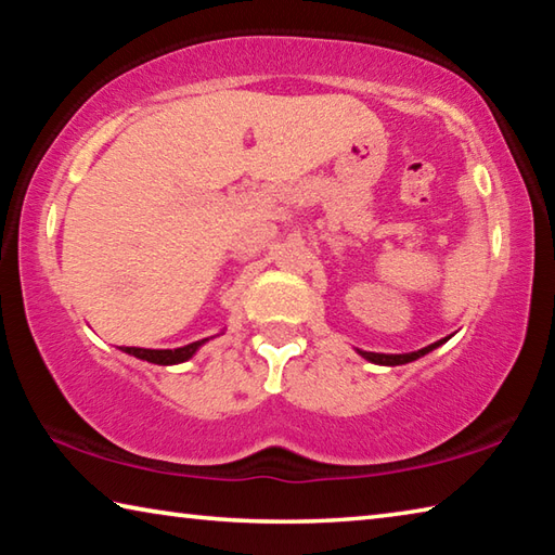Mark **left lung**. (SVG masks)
Masks as SVG:
<instances>
[{
    "instance_id": "8db88e82",
    "label": "left lung",
    "mask_w": 555,
    "mask_h": 555,
    "mask_svg": "<svg viewBox=\"0 0 555 555\" xmlns=\"http://www.w3.org/2000/svg\"><path fill=\"white\" fill-rule=\"evenodd\" d=\"M443 343H448V337H443V340H438L428 347H421V350H416V352H403V354H384V352H367V350H357V352H360L367 362L384 364V367H397V364H406V362L418 360V357L428 354L430 350H436V347H440Z\"/></svg>"
}]
</instances>
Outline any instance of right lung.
Segmentation results:
<instances>
[{"instance_id":"add662e5","label":"right lung","mask_w":555,"mask_h":555,"mask_svg":"<svg viewBox=\"0 0 555 555\" xmlns=\"http://www.w3.org/2000/svg\"><path fill=\"white\" fill-rule=\"evenodd\" d=\"M210 337H205V340H195L191 345H183V347H176V350H146V347H119L121 352H127L131 357H137V360H144V362H152V364H181L188 362L191 357L201 350V347L208 343Z\"/></svg>"}]
</instances>
